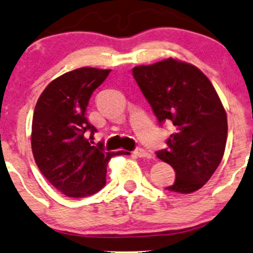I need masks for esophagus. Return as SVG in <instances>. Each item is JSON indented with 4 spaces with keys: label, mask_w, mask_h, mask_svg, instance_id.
I'll return each mask as SVG.
<instances>
[{
    "label": "esophagus",
    "mask_w": 253,
    "mask_h": 253,
    "mask_svg": "<svg viewBox=\"0 0 253 253\" xmlns=\"http://www.w3.org/2000/svg\"><path fill=\"white\" fill-rule=\"evenodd\" d=\"M133 155L137 156V157H142V159H144V157H149L150 155L147 153L144 149H142V148H136L135 150H133Z\"/></svg>",
    "instance_id": "esophagus-1"
}]
</instances>
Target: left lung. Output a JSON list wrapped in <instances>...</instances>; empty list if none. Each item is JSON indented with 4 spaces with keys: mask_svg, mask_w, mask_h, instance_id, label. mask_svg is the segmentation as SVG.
<instances>
[{
    "mask_svg": "<svg viewBox=\"0 0 253 253\" xmlns=\"http://www.w3.org/2000/svg\"><path fill=\"white\" fill-rule=\"evenodd\" d=\"M132 76L159 123L174 126L168 148L156 151L176 174L167 189L198 191L220 165L226 147V111L215 88L198 67L173 58L133 67Z\"/></svg>",
    "mask_w": 253,
    "mask_h": 253,
    "instance_id": "1",
    "label": "left lung"
}]
</instances>
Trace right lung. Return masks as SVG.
<instances>
[{"label":"right lung","instance_id":"obj_1","mask_svg":"<svg viewBox=\"0 0 253 253\" xmlns=\"http://www.w3.org/2000/svg\"><path fill=\"white\" fill-rule=\"evenodd\" d=\"M111 70L82 67L50 82L39 97L32 123V150L39 169L71 198L94 194L106 183L112 156L92 141L97 129L86 118L88 100Z\"/></svg>","mask_w":253,"mask_h":253}]
</instances>
